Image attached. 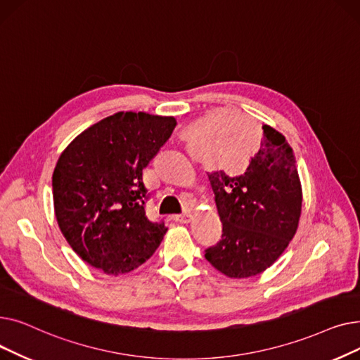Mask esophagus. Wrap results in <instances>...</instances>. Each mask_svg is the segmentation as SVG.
Here are the masks:
<instances>
[{
  "mask_svg": "<svg viewBox=\"0 0 360 360\" xmlns=\"http://www.w3.org/2000/svg\"><path fill=\"white\" fill-rule=\"evenodd\" d=\"M191 219H193V216L190 213H184V214H176L175 216V220L178 223H190Z\"/></svg>",
  "mask_w": 360,
  "mask_h": 360,
  "instance_id": "1",
  "label": "esophagus"
}]
</instances>
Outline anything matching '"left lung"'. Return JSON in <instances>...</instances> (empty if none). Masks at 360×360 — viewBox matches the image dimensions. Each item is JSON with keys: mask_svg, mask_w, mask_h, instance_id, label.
I'll list each match as a JSON object with an SVG mask.
<instances>
[{"mask_svg": "<svg viewBox=\"0 0 360 360\" xmlns=\"http://www.w3.org/2000/svg\"><path fill=\"white\" fill-rule=\"evenodd\" d=\"M264 137L240 175L209 174L223 224L205 259L231 278L266 271L293 239L302 213V184L286 137L262 125Z\"/></svg>", "mask_w": 360, "mask_h": 360, "instance_id": "left-lung-1", "label": "left lung"}]
</instances>
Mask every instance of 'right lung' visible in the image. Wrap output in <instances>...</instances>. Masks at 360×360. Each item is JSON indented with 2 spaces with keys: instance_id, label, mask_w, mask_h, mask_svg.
<instances>
[{
  "instance_id": "obj_1",
  "label": "right lung",
  "mask_w": 360,
  "mask_h": 360,
  "mask_svg": "<svg viewBox=\"0 0 360 360\" xmlns=\"http://www.w3.org/2000/svg\"><path fill=\"white\" fill-rule=\"evenodd\" d=\"M175 125L174 117L117 112L61 153L52 175L55 217L72 251L91 267L125 274L158 250L167 229L146 216L143 169Z\"/></svg>"
}]
</instances>
